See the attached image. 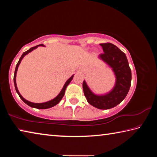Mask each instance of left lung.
<instances>
[{
    "instance_id": "8db88e82",
    "label": "left lung",
    "mask_w": 157,
    "mask_h": 157,
    "mask_svg": "<svg viewBox=\"0 0 157 157\" xmlns=\"http://www.w3.org/2000/svg\"><path fill=\"white\" fill-rule=\"evenodd\" d=\"M104 53L99 57L112 68L116 77V83L113 89L105 95H96L93 94L84 80L83 91L90 105L100 109L113 108L123 101L131 86L132 72L124 53L111 43L100 44Z\"/></svg>"
}]
</instances>
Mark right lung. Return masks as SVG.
Masks as SVG:
<instances>
[{
    "mask_svg": "<svg viewBox=\"0 0 157 157\" xmlns=\"http://www.w3.org/2000/svg\"><path fill=\"white\" fill-rule=\"evenodd\" d=\"M43 46L44 45L43 44H40V45H38V46H34V47L31 48H30L28 50H27V51H25V52H23V55H21V57H20L19 60H18V62L17 63V66H16V69H15L14 75V86H15L16 91L17 92V94H18V95H19V97L21 98V99L22 100L23 102L25 103V104H27L28 106H30V107H34V108H36V109H48V108L54 107V106L57 105L58 103L60 102V100H62V98L63 97V95H64L65 90L66 89V87H67V86L69 84V83H70V82H71V80H72V79L73 78V75L72 77H71V78H69L67 81H66V82L65 84H64V86H63V87L62 90L59 93V94L58 95L56 98H54V99L52 100L48 101V102H44V103H33V102H29V101L24 99V98H23L22 96H21V95L19 94V92H18V91L17 86V83H16V75H17V69H18V66H19V63H21V61L22 60L23 57H24L25 55L28 54L29 52H30L32 50H33L34 49L38 47V46Z\"/></svg>",
    "mask_w": 157,
    "mask_h": 157,
    "instance_id": "obj_1",
    "label": "right lung"
}]
</instances>
